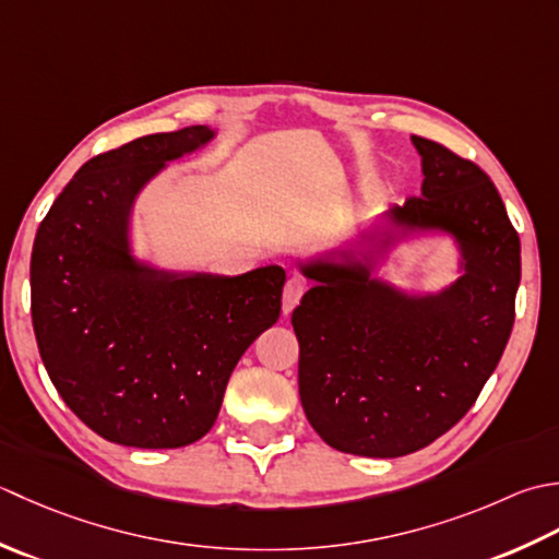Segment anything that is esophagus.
<instances>
[{
	"mask_svg": "<svg viewBox=\"0 0 559 559\" xmlns=\"http://www.w3.org/2000/svg\"><path fill=\"white\" fill-rule=\"evenodd\" d=\"M306 292V282L301 277H289L287 284H284V292H282V313L289 316L296 304L301 301V296Z\"/></svg>",
	"mask_w": 559,
	"mask_h": 559,
	"instance_id": "1",
	"label": "esophagus"
}]
</instances>
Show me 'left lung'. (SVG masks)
I'll list each match as a JSON object with an SVG mask.
<instances>
[{"mask_svg":"<svg viewBox=\"0 0 559 559\" xmlns=\"http://www.w3.org/2000/svg\"><path fill=\"white\" fill-rule=\"evenodd\" d=\"M423 195L389 210L371 250L301 263L313 287L292 313L299 395L328 447L397 459L459 423L497 369L514 328L521 243L480 166L413 136ZM441 230L462 250V277L407 295L372 277L378 258L409 233Z\"/></svg>","mask_w":559,"mask_h":559,"instance_id":"1","label":"left lung"}]
</instances>
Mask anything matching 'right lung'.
I'll list each match as a JSON object with an SVG mask.
<instances>
[{"mask_svg":"<svg viewBox=\"0 0 559 559\" xmlns=\"http://www.w3.org/2000/svg\"><path fill=\"white\" fill-rule=\"evenodd\" d=\"M212 140L207 124H192L94 156L33 243L31 316L45 369L72 413L122 447L178 449L207 435L238 359L282 311L280 265L226 277L132 255L136 195Z\"/></svg>","mask_w":559,"mask_h":559,"instance_id":"obj_1","label":"right lung"}]
</instances>
